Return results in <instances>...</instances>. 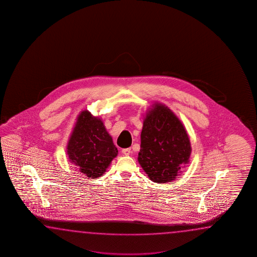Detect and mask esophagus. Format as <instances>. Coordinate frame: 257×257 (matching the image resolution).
<instances>
[{
	"mask_svg": "<svg viewBox=\"0 0 257 257\" xmlns=\"http://www.w3.org/2000/svg\"><path fill=\"white\" fill-rule=\"evenodd\" d=\"M122 153L124 154V155H126V156H128L131 153V148H126V149H123L122 150Z\"/></svg>",
	"mask_w": 257,
	"mask_h": 257,
	"instance_id": "1",
	"label": "esophagus"
}]
</instances>
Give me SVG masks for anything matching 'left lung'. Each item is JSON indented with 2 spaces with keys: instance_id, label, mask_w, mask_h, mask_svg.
<instances>
[{
  "instance_id": "8db88e82",
  "label": "left lung",
  "mask_w": 257,
  "mask_h": 257,
  "mask_svg": "<svg viewBox=\"0 0 257 257\" xmlns=\"http://www.w3.org/2000/svg\"><path fill=\"white\" fill-rule=\"evenodd\" d=\"M192 148L186 127L167 105L155 102L143 117L139 164L155 183H168L189 163Z\"/></svg>"
}]
</instances>
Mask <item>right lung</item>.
Here are the masks:
<instances>
[{
  "label": "right lung",
  "instance_id": "right-lung-1",
  "mask_svg": "<svg viewBox=\"0 0 257 257\" xmlns=\"http://www.w3.org/2000/svg\"><path fill=\"white\" fill-rule=\"evenodd\" d=\"M117 153L103 120L88 110H82L67 143L69 161L86 177L95 179L104 175Z\"/></svg>",
  "mask_w": 257,
  "mask_h": 257
}]
</instances>
